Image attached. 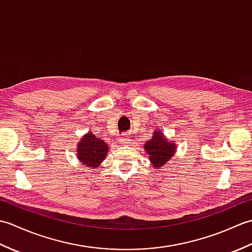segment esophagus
Returning a JSON list of instances; mask_svg holds the SVG:
<instances>
[{
	"label": "esophagus",
	"mask_w": 252,
	"mask_h": 252,
	"mask_svg": "<svg viewBox=\"0 0 252 252\" xmlns=\"http://www.w3.org/2000/svg\"><path fill=\"white\" fill-rule=\"evenodd\" d=\"M119 143L121 144V145H126V144H129L130 143V137L127 136L126 134H123V135H121L120 137H119Z\"/></svg>",
	"instance_id": "obj_1"
}]
</instances>
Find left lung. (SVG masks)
Segmentation results:
<instances>
[{"label":"left lung","mask_w":252,"mask_h":252,"mask_svg":"<svg viewBox=\"0 0 252 252\" xmlns=\"http://www.w3.org/2000/svg\"><path fill=\"white\" fill-rule=\"evenodd\" d=\"M153 138L145 144V152L149 155L151 162L154 167L160 168L168 162L175 152V144L168 142L165 137L159 132L154 133Z\"/></svg>","instance_id":"1"}]
</instances>
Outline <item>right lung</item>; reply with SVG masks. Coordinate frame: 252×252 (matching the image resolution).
I'll list each match as a JSON object with an SVG mask.
<instances>
[{"label": "right lung", "mask_w": 252, "mask_h": 252, "mask_svg": "<svg viewBox=\"0 0 252 252\" xmlns=\"http://www.w3.org/2000/svg\"><path fill=\"white\" fill-rule=\"evenodd\" d=\"M108 145L100 138H97L92 132H88L78 145V158L88 167L97 168L105 159Z\"/></svg>", "instance_id": "add662e5"}]
</instances>
